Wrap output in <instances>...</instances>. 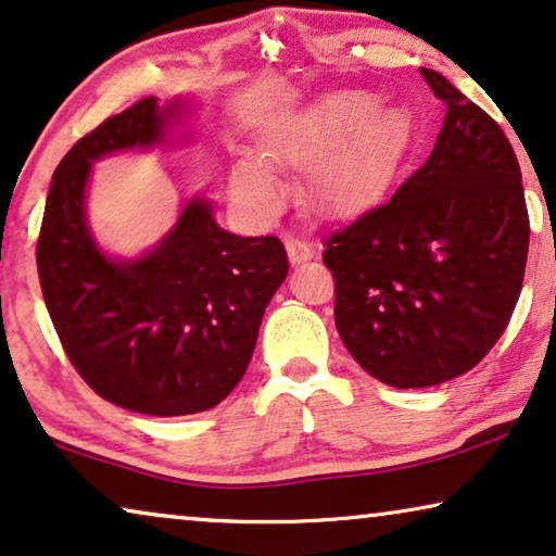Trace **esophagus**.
Returning <instances> with one entry per match:
<instances>
[{
  "instance_id": "34e87169",
  "label": "esophagus",
  "mask_w": 556,
  "mask_h": 556,
  "mask_svg": "<svg viewBox=\"0 0 556 556\" xmlns=\"http://www.w3.org/2000/svg\"><path fill=\"white\" fill-rule=\"evenodd\" d=\"M286 251H288V258H291V263H305L316 255V248H313V243H308V240H301V238H293V236L286 240Z\"/></svg>"
}]
</instances>
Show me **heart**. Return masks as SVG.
<instances>
[{"mask_svg": "<svg viewBox=\"0 0 556 556\" xmlns=\"http://www.w3.org/2000/svg\"><path fill=\"white\" fill-rule=\"evenodd\" d=\"M358 110H366V102L356 104ZM273 155L288 163H303L308 157V142L303 138H291L283 144H278L273 150ZM378 160H381V140L378 135H371L356 155L345 160V163L336 165L333 170H328L318 182V195L324 203L343 207L351 205L353 200H358L364 192L371 188L376 178ZM230 190L243 205H251L255 211H270L278 203V188L265 167L253 157L238 160L236 167L230 173Z\"/></svg>", "mask_w": 556, "mask_h": 556, "instance_id": "1", "label": "heart"}]
</instances>
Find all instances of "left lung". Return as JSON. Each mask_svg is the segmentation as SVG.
Wrapping results in <instances>:
<instances>
[{
    "label": "left lung",
    "mask_w": 556,
    "mask_h": 556,
    "mask_svg": "<svg viewBox=\"0 0 556 556\" xmlns=\"http://www.w3.org/2000/svg\"><path fill=\"white\" fill-rule=\"evenodd\" d=\"M421 75L446 104L429 160L324 240L341 341L396 389L452 381L492 351L529 251L521 170L502 127L439 72Z\"/></svg>",
    "instance_id": "obj_1"
}]
</instances>
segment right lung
<instances>
[{
	"instance_id": "1",
	"label": "right lung",
	"mask_w": 556,
	"mask_h": 556,
	"mask_svg": "<svg viewBox=\"0 0 556 556\" xmlns=\"http://www.w3.org/2000/svg\"><path fill=\"white\" fill-rule=\"evenodd\" d=\"M178 112L180 102L144 98L72 144L37 238L39 286L72 366L104 401L148 416L218 406L251 364L265 305L288 276L276 236L223 230L203 198L138 261H110L94 245L85 220L92 163L163 140Z\"/></svg>"
}]
</instances>
